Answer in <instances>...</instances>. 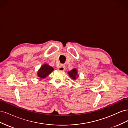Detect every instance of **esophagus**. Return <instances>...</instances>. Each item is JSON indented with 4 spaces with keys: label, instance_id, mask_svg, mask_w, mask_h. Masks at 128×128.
<instances>
[{
    "label": "esophagus",
    "instance_id": "obj_1",
    "mask_svg": "<svg viewBox=\"0 0 128 128\" xmlns=\"http://www.w3.org/2000/svg\"><path fill=\"white\" fill-rule=\"evenodd\" d=\"M58 70H60V71H64V69H65V67H64V66L63 64H60L59 66V67H58Z\"/></svg>",
    "mask_w": 128,
    "mask_h": 128
}]
</instances>
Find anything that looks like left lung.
I'll use <instances>...</instances> for the list:
<instances>
[{"label": "left lung", "mask_w": 128, "mask_h": 128, "mask_svg": "<svg viewBox=\"0 0 128 128\" xmlns=\"http://www.w3.org/2000/svg\"><path fill=\"white\" fill-rule=\"evenodd\" d=\"M68 74L72 80H76L77 77H78V75L77 74V70L75 68L72 69L70 72H68Z\"/></svg>", "instance_id": "left-lung-1"}]
</instances>
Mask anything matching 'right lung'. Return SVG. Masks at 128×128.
<instances>
[{"label": "right lung", "instance_id": "1", "mask_svg": "<svg viewBox=\"0 0 128 128\" xmlns=\"http://www.w3.org/2000/svg\"><path fill=\"white\" fill-rule=\"evenodd\" d=\"M53 70V68L50 66L48 64H44L40 68L37 72V76L40 79L45 78Z\"/></svg>", "mask_w": 128, "mask_h": 128}]
</instances>
